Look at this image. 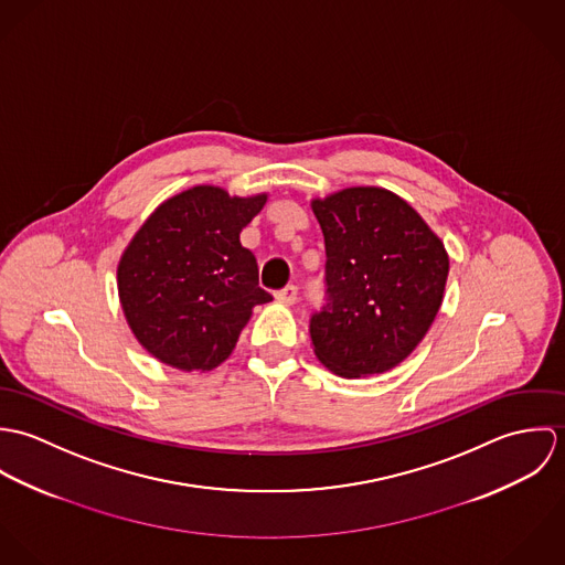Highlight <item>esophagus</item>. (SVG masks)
<instances>
[{
  "mask_svg": "<svg viewBox=\"0 0 565 565\" xmlns=\"http://www.w3.org/2000/svg\"><path fill=\"white\" fill-rule=\"evenodd\" d=\"M276 300H278L280 305H287V307L296 305V302H298V287H296V285H287L285 289L276 291Z\"/></svg>",
  "mask_w": 565,
  "mask_h": 565,
  "instance_id": "34e87169",
  "label": "esophagus"
}]
</instances>
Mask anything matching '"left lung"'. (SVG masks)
Listing matches in <instances>:
<instances>
[{
    "mask_svg": "<svg viewBox=\"0 0 565 565\" xmlns=\"http://www.w3.org/2000/svg\"><path fill=\"white\" fill-rule=\"evenodd\" d=\"M311 209L326 245V305L309 326L316 356L345 379L383 374L435 320L448 252L413 206L381 186H350Z\"/></svg>",
    "mask_w": 565,
    "mask_h": 565,
    "instance_id": "8db88e82",
    "label": "left lung"
}]
</instances>
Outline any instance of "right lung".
I'll use <instances>...</instances> for the list:
<instances>
[{
	"label": "right lung",
	"instance_id": "obj_1",
	"mask_svg": "<svg viewBox=\"0 0 565 565\" xmlns=\"http://www.w3.org/2000/svg\"><path fill=\"white\" fill-rule=\"evenodd\" d=\"M265 202L267 193L231 198L200 184L164 200L132 237L117 287L126 320L152 356L184 372H209L231 356L252 309L271 300L239 242Z\"/></svg>",
	"mask_w": 565,
	"mask_h": 565
}]
</instances>
